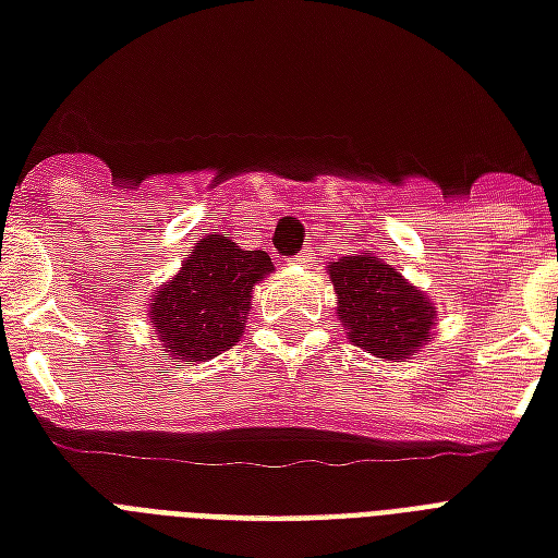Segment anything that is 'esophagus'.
<instances>
[{
	"label": "esophagus",
	"instance_id": "1",
	"mask_svg": "<svg viewBox=\"0 0 558 558\" xmlns=\"http://www.w3.org/2000/svg\"><path fill=\"white\" fill-rule=\"evenodd\" d=\"M290 263H292V266H299V268H307L313 263V257H311V254H304V251H301V254H295Z\"/></svg>",
	"mask_w": 558,
	"mask_h": 558
}]
</instances>
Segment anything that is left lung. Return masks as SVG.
I'll return each mask as SVG.
<instances>
[{
  "instance_id": "8db88e82",
  "label": "left lung",
  "mask_w": 558,
  "mask_h": 558,
  "mask_svg": "<svg viewBox=\"0 0 558 558\" xmlns=\"http://www.w3.org/2000/svg\"><path fill=\"white\" fill-rule=\"evenodd\" d=\"M345 337L384 361H405L432 342L437 311L432 301L373 254L328 266Z\"/></svg>"
}]
</instances>
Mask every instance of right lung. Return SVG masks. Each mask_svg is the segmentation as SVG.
<instances>
[{"mask_svg": "<svg viewBox=\"0 0 558 558\" xmlns=\"http://www.w3.org/2000/svg\"><path fill=\"white\" fill-rule=\"evenodd\" d=\"M266 251H242L230 236L195 242L183 268L153 295L150 319L174 361H209L245 333L254 283L271 271Z\"/></svg>", "mask_w": 558, "mask_h": 558, "instance_id": "add662e5", "label": "right lung"}]
</instances>
